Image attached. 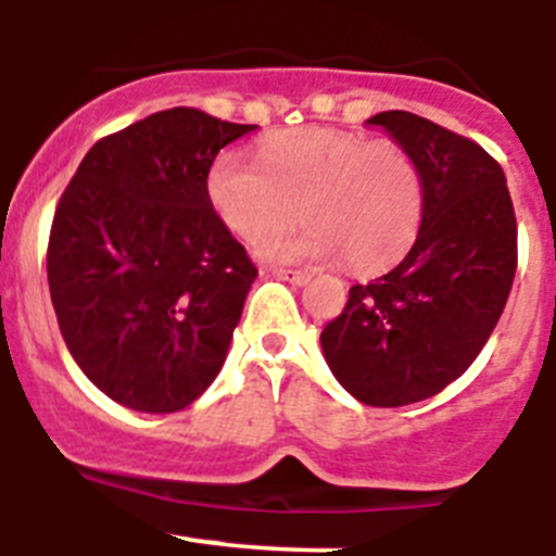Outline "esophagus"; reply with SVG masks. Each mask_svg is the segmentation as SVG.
Here are the masks:
<instances>
[{
	"label": "esophagus",
	"mask_w": 556,
	"mask_h": 556,
	"mask_svg": "<svg viewBox=\"0 0 556 556\" xmlns=\"http://www.w3.org/2000/svg\"><path fill=\"white\" fill-rule=\"evenodd\" d=\"M274 277L285 279L290 285H304L309 282V271H302V268H271Z\"/></svg>",
	"instance_id": "obj_1"
}]
</instances>
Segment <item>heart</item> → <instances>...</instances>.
I'll list each match as a JSON object with an SVG mask.
<instances>
[{"instance_id": "obj_1", "label": "heart", "mask_w": 556, "mask_h": 556, "mask_svg": "<svg viewBox=\"0 0 556 556\" xmlns=\"http://www.w3.org/2000/svg\"><path fill=\"white\" fill-rule=\"evenodd\" d=\"M263 163L224 149L207 172V202L241 241L260 243L295 220L296 239H269L266 257H340L359 274L390 268L421 227L424 188L413 157L390 141L329 127L290 129L263 143Z\"/></svg>"}]
</instances>
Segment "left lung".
Listing matches in <instances>:
<instances>
[{
	"label": "left lung",
	"mask_w": 556,
	"mask_h": 556,
	"mask_svg": "<svg viewBox=\"0 0 556 556\" xmlns=\"http://www.w3.org/2000/svg\"><path fill=\"white\" fill-rule=\"evenodd\" d=\"M421 174V229L393 271L352 285L321 349L368 407L421 402L463 377L507 304L518 224L502 166L471 138L407 110L368 118Z\"/></svg>",
	"instance_id": "obj_1"
}]
</instances>
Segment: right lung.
Wrapping results in <instances>:
<instances>
[{"mask_svg":"<svg viewBox=\"0 0 556 556\" xmlns=\"http://www.w3.org/2000/svg\"><path fill=\"white\" fill-rule=\"evenodd\" d=\"M254 124L160 110L91 147L47 249L60 334L104 396L177 413L218 377L257 268L207 202V172Z\"/></svg>","mask_w":556,"mask_h":556,"instance_id":"1","label":"right lung"}]
</instances>
